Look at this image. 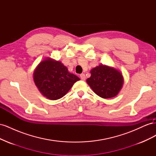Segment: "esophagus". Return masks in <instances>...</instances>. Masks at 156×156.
Listing matches in <instances>:
<instances>
[{
	"mask_svg": "<svg viewBox=\"0 0 156 156\" xmlns=\"http://www.w3.org/2000/svg\"><path fill=\"white\" fill-rule=\"evenodd\" d=\"M80 77H81V80H83V81H84V80H85V79H86L85 75H84V73H82V74L80 75Z\"/></svg>",
	"mask_w": 156,
	"mask_h": 156,
	"instance_id": "1",
	"label": "esophagus"
}]
</instances>
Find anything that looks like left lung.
Listing matches in <instances>:
<instances>
[{"instance_id": "8db88e82", "label": "left lung", "mask_w": 156, "mask_h": 156, "mask_svg": "<svg viewBox=\"0 0 156 156\" xmlns=\"http://www.w3.org/2000/svg\"><path fill=\"white\" fill-rule=\"evenodd\" d=\"M87 83L94 93L103 98L115 97L124 84L122 72L115 68L100 64L90 70Z\"/></svg>"}]
</instances>
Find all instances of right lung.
Listing matches in <instances>:
<instances>
[{
  "label": "right lung",
  "instance_id": "right-lung-1",
  "mask_svg": "<svg viewBox=\"0 0 156 156\" xmlns=\"http://www.w3.org/2000/svg\"><path fill=\"white\" fill-rule=\"evenodd\" d=\"M33 79L40 92L51 100H56L68 93L80 79L68 72L58 60L46 58L37 66Z\"/></svg>",
  "mask_w": 156,
  "mask_h": 156
}]
</instances>
